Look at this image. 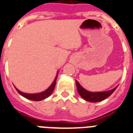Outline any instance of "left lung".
Listing matches in <instances>:
<instances>
[{"mask_svg":"<svg viewBox=\"0 0 133 133\" xmlns=\"http://www.w3.org/2000/svg\"><path fill=\"white\" fill-rule=\"evenodd\" d=\"M76 83H77V90H78V92L80 95V96L83 99H84L86 101H90V102H99V101H103L106 98H108L109 96H110L113 93L114 91L115 90L116 88H117V87L111 90L107 91V92H91L87 91L86 90L81 87L77 81H76Z\"/></svg>","mask_w":133,"mask_h":133,"instance_id":"left-lung-1","label":"left lung"}]
</instances>
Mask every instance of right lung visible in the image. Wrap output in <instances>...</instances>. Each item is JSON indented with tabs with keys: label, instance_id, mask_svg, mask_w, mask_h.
I'll use <instances>...</instances> for the list:
<instances>
[{
	"label": "right lung",
	"instance_id": "add662e5",
	"mask_svg": "<svg viewBox=\"0 0 133 133\" xmlns=\"http://www.w3.org/2000/svg\"><path fill=\"white\" fill-rule=\"evenodd\" d=\"M57 76H58V75H56V78H55V79L53 81V83H52V85H50V87L48 88L45 91L42 92L36 93V94H27V93L22 92L18 90L17 88H16V90H17V92L19 93L20 95H22L23 97H25L27 99H30V100H32V101H41V100H43V99H44L45 98H47V97H48L52 94V92L54 90V88H55Z\"/></svg>",
	"mask_w": 133,
	"mask_h": 133
}]
</instances>
